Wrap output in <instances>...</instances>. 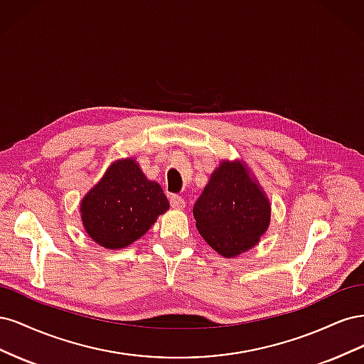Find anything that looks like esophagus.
I'll list each match as a JSON object with an SVG mask.
<instances>
[{"instance_id": "1", "label": "esophagus", "mask_w": 364, "mask_h": 364, "mask_svg": "<svg viewBox=\"0 0 364 364\" xmlns=\"http://www.w3.org/2000/svg\"><path fill=\"white\" fill-rule=\"evenodd\" d=\"M170 203H171V208H174V209H179V211H182V209L185 208V200L182 199L181 196H176V194H173V196L170 197Z\"/></svg>"}]
</instances>
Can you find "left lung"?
I'll return each instance as SVG.
<instances>
[{
    "label": "left lung",
    "instance_id": "8db88e82",
    "mask_svg": "<svg viewBox=\"0 0 364 364\" xmlns=\"http://www.w3.org/2000/svg\"><path fill=\"white\" fill-rule=\"evenodd\" d=\"M193 214L206 243L235 258L259 243L270 225L272 205L243 159H223L213 171Z\"/></svg>",
    "mask_w": 364,
    "mask_h": 364
}]
</instances>
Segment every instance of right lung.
<instances>
[{
  "label": "right lung",
  "mask_w": 364,
  "mask_h": 364,
  "mask_svg": "<svg viewBox=\"0 0 364 364\" xmlns=\"http://www.w3.org/2000/svg\"><path fill=\"white\" fill-rule=\"evenodd\" d=\"M168 208L162 186L147 179L130 156L114 161L83 196L80 218L87 237L98 246L117 250L135 243Z\"/></svg>",
  "instance_id": "right-lung-1"
}]
</instances>
